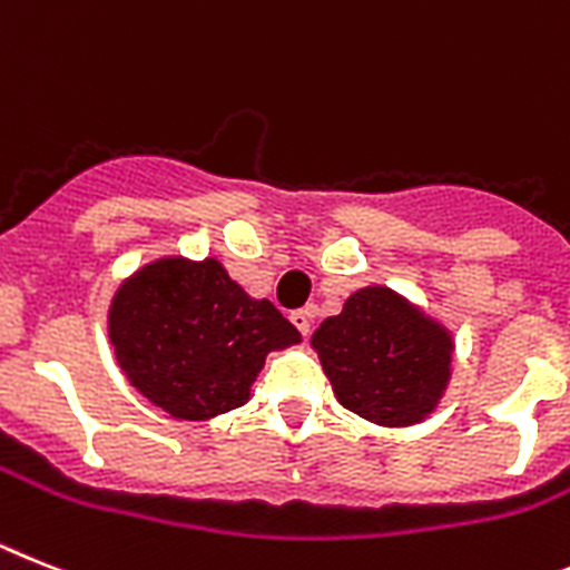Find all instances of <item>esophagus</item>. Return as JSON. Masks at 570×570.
Returning a JSON list of instances; mask_svg holds the SVG:
<instances>
[{
  "mask_svg": "<svg viewBox=\"0 0 570 570\" xmlns=\"http://www.w3.org/2000/svg\"><path fill=\"white\" fill-rule=\"evenodd\" d=\"M315 315H318V307H313V304H309V307L295 309V313L289 315V322H293L295 327H298L301 336H309V330H313V318H315Z\"/></svg>",
  "mask_w": 570,
  "mask_h": 570,
  "instance_id": "esophagus-1",
  "label": "esophagus"
}]
</instances>
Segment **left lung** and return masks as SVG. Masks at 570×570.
Here are the masks:
<instances>
[{"mask_svg": "<svg viewBox=\"0 0 570 570\" xmlns=\"http://www.w3.org/2000/svg\"><path fill=\"white\" fill-rule=\"evenodd\" d=\"M333 394L376 425L423 423L452 380V333L389 286H365L315 330Z\"/></svg>", "mask_w": 570, "mask_h": 570, "instance_id": "left-lung-1", "label": "left lung"}]
</instances>
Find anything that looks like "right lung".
I'll return each instance as SVG.
<instances>
[{
    "instance_id": "right-lung-1",
    "label": "right lung",
    "mask_w": 570,
    "mask_h": 570,
    "mask_svg": "<svg viewBox=\"0 0 570 570\" xmlns=\"http://www.w3.org/2000/svg\"><path fill=\"white\" fill-rule=\"evenodd\" d=\"M115 358L132 389L176 420H212L252 396L266 353L301 333L252 298L217 257H159L132 272L107 315Z\"/></svg>"
}]
</instances>
